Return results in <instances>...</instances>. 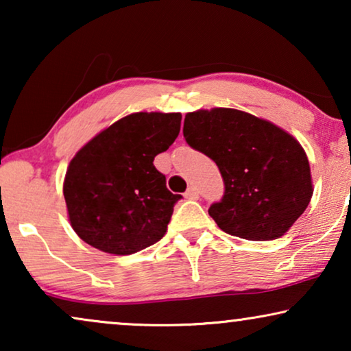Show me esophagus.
Returning <instances> with one entry per match:
<instances>
[{"label": "esophagus", "instance_id": "obj_1", "mask_svg": "<svg viewBox=\"0 0 351 351\" xmlns=\"http://www.w3.org/2000/svg\"><path fill=\"white\" fill-rule=\"evenodd\" d=\"M198 190H196V186H190L189 190L185 191V198L186 199H198Z\"/></svg>", "mask_w": 351, "mask_h": 351}]
</instances>
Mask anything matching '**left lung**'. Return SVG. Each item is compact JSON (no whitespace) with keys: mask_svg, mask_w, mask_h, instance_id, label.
Instances as JSON below:
<instances>
[{"mask_svg":"<svg viewBox=\"0 0 351 351\" xmlns=\"http://www.w3.org/2000/svg\"><path fill=\"white\" fill-rule=\"evenodd\" d=\"M184 137L217 165L225 191L209 208L220 230L251 241L285 234L313 195L299 142L267 119L234 108L186 113Z\"/></svg>","mask_w":351,"mask_h":351,"instance_id":"8db88e82","label":"left lung"}]
</instances>
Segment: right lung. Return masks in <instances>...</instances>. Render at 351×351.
Listing matches in <instances>:
<instances>
[{"instance_id": "1", "label": "right lung", "mask_w": 351, "mask_h": 351, "mask_svg": "<svg viewBox=\"0 0 351 351\" xmlns=\"http://www.w3.org/2000/svg\"><path fill=\"white\" fill-rule=\"evenodd\" d=\"M180 113L128 114L86 143L70 161L64 196L70 223L99 251L129 256L165 237L182 196L153 165L180 132Z\"/></svg>"}]
</instances>
